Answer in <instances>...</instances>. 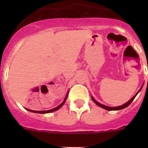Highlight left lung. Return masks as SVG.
<instances>
[{
    "label": "left lung",
    "mask_w": 148,
    "mask_h": 148,
    "mask_svg": "<svg viewBox=\"0 0 148 148\" xmlns=\"http://www.w3.org/2000/svg\"><path fill=\"white\" fill-rule=\"evenodd\" d=\"M140 89H141V88H140ZM140 90H139V91H140ZM139 91H138V92H139ZM138 92L137 93V94H136V95H134V97H132V98H131V100H130V101H128V102H127L126 103H124V104H123V105H122V106H119V107H114V108H111V107H107V106L103 105V104H101V103H98V102H97V101H95V99L93 98V97H92V100H93V101L95 102V103H96V104H97V105H98L99 107H101V108H103V109H105V110H121V109H124V108H127V106L131 104V102H132V101H134V99L135 98V97H136V96H137V95H138Z\"/></svg>",
    "instance_id": "1"
}]
</instances>
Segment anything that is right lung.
Returning a JSON list of instances; mask_svg holds the SVG:
<instances>
[{
	"mask_svg": "<svg viewBox=\"0 0 148 148\" xmlns=\"http://www.w3.org/2000/svg\"><path fill=\"white\" fill-rule=\"evenodd\" d=\"M67 96H66V97H65L64 101H63L62 103H60V105L58 106L57 108H53V109H51V110H42V111H37V110H28V109H27V110H30V111H31V112H34V113H39V114H47V113H51V112H53V111H55V110H58L59 108H60V107H62L63 105H64V103H65V101H66V99H67Z\"/></svg>",
	"mask_w": 148,
	"mask_h": 148,
	"instance_id": "add662e5",
	"label": "right lung"
}]
</instances>
